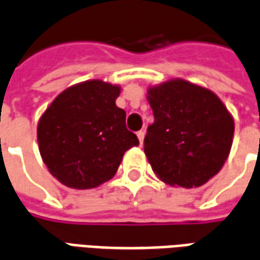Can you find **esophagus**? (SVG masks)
Here are the masks:
<instances>
[{"instance_id":"1","label":"esophagus","mask_w":260,"mask_h":260,"mask_svg":"<svg viewBox=\"0 0 260 260\" xmlns=\"http://www.w3.org/2000/svg\"><path fill=\"white\" fill-rule=\"evenodd\" d=\"M136 135H138V139L141 143H143V138H145V131H138L136 132Z\"/></svg>"}]
</instances>
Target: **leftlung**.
I'll use <instances>...</instances> for the list:
<instances>
[{
    "instance_id": "obj_1",
    "label": "left lung",
    "mask_w": 260,
    "mask_h": 260,
    "mask_svg": "<svg viewBox=\"0 0 260 260\" xmlns=\"http://www.w3.org/2000/svg\"><path fill=\"white\" fill-rule=\"evenodd\" d=\"M154 122L145 154L154 174L170 185L201 186L229 157L234 121L213 91L174 79L147 90Z\"/></svg>"
}]
</instances>
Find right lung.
I'll use <instances>...</instances> for the list:
<instances>
[{"label":"right lung","instance_id":"right-lung-1","mask_svg":"<svg viewBox=\"0 0 260 260\" xmlns=\"http://www.w3.org/2000/svg\"><path fill=\"white\" fill-rule=\"evenodd\" d=\"M119 86L87 80L68 87L44 111L37 126L39 150L48 171L75 189L111 180L124 153L139 141L117 107Z\"/></svg>","mask_w":260,"mask_h":260}]
</instances>
